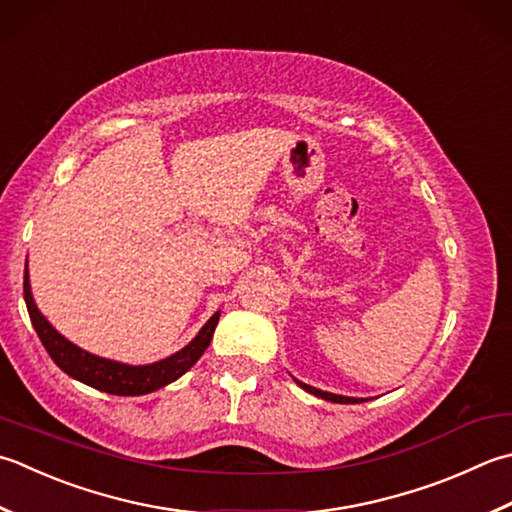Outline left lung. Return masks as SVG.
Instances as JSON below:
<instances>
[{
    "instance_id": "1",
    "label": "left lung",
    "mask_w": 512,
    "mask_h": 512,
    "mask_svg": "<svg viewBox=\"0 0 512 512\" xmlns=\"http://www.w3.org/2000/svg\"><path fill=\"white\" fill-rule=\"evenodd\" d=\"M295 382H297L299 388H304L306 393L315 395V397H322V399H326V402H333V404H359V402H362V399H357V397H344V395L326 393V390H319V388H315V386H308V384H304V382H299V379H295Z\"/></svg>"
}]
</instances>
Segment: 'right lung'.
Listing matches in <instances>:
<instances>
[{
  "label": "right lung",
  "mask_w": 512,
  "mask_h": 512,
  "mask_svg": "<svg viewBox=\"0 0 512 512\" xmlns=\"http://www.w3.org/2000/svg\"><path fill=\"white\" fill-rule=\"evenodd\" d=\"M24 299H26L30 322H33L37 330V337L42 339L50 359H53V362L62 368L66 375H70L86 386L104 390L108 395H124V397L153 393V390H159L162 386L182 377L186 370L190 366H195L197 359L204 355V350L208 348L210 339H213L215 326L219 322V310H217V313L210 317L202 326V330L195 335L193 342L186 344L182 350H177L175 355L159 359L155 364L130 366V364L113 362V359L88 353V350L68 342L62 333H57V330L48 324V319L39 313L33 293H30L28 262L24 270Z\"/></svg>",
  "instance_id": "right-lung-1"
}]
</instances>
